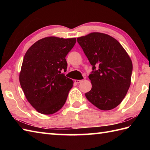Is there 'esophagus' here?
Instances as JSON below:
<instances>
[{
  "mask_svg": "<svg viewBox=\"0 0 150 150\" xmlns=\"http://www.w3.org/2000/svg\"><path fill=\"white\" fill-rule=\"evenodd\" d=\"M82 82V80H75V82L77 84H79Z\"/></svg>",
  "mask_w": 150,
  "mask_h": 150,
  "instance_id": "esophagus-1",
  "label": "esophagus"
}]
</instances>
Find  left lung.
Segmentation results:
<instances>
[{
	"instance_id": "left-lung-1",
	"label": "left lung",
	"mask_w": 150,
	"mask_h": 150,
	"mask_svg": "<svg viewBox=\"0 0 150 150\" xmlns=\"http://www.w3.org/2000/svg\"><path fill=\"white\" fill-rule=\"evenodd\" d=\"M93 71L87 99L101 110H110L122 101L131 84L132 60L122 45L107 34L93 32L77 38Z\"/></svg>"
}]
</instances>
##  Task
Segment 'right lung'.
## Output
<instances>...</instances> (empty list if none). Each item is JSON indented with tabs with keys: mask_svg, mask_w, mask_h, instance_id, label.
<instances>
[{
	"mask_svg": "<svg viewBox=\"0 0 150 150\" xmlns=\"http://www.w3.org/2000/svg\"><path fill=\"white\" fill-rule=\"evenodd\" d=\"M75 43V38L45 37L25 54L19 81L28 101L40 113H55L64 105L73 82L61 72L66 71V56Z\"/></svg>",
	"mask_w": 150,
	"mask_h": 150,
	"instance_id": "add662e5",
	"label": "right lung"
}]
</instances>
